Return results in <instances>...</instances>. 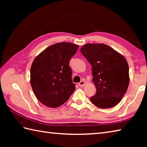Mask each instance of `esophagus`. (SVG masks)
<instances>
[{
    "instance_id": "1",
    "label": "esophagus",
    "mask_w": 147,
    "mask_h": 147,
    "mask_svg": "<svg viewBox=\"0 0 147 147\" xmlns=\"http://www.w3.org/2000/svg\"><path fill=\"white\" fill-rule=\"evenodd\" d=\"M85 84H86L85 81H81V82H80L79 83L78 85H79V86H80V87H83V86H84L85 85Z\"/></svg>"
}]
</instances>
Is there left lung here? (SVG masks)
<instances>
[{
    "mask_svg": "<svg viewBox=\"0 0 147 147\" xmlns=\"http://www.w3.org/2000/svg\"><path fill=\"white\" fill-rule=\"evenodd\" d=\"M91 65L96 91L91 102L99 108L114 107L121 101L129 84V65L122 55L104 43H88L81 49Z\"/></svg>",
    "mask_w": 147,
    "mask_h": 147,
    "instance_id": "1",
    "label": "left lung"
}]
</instances>
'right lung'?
Here are the masks:
<instances>
[{
	"instance_id": "obj_1",
	"label": "right lung",
	"mask_w": 147,
	"mask_h": 147,
	"mask_svg": "<svg viewBox=\"0 0 147 147\" xmlns=\"http://www.w3.org/2000/svg\"><path fill=\"white\" fill-rule=\"evenodd\" d=\"M78 47L68 42L55 43L33 61L30 84L35 96L45 106L52 108L61 106L76 90L69 61Z\"/></svg>"
}]
</instances>
